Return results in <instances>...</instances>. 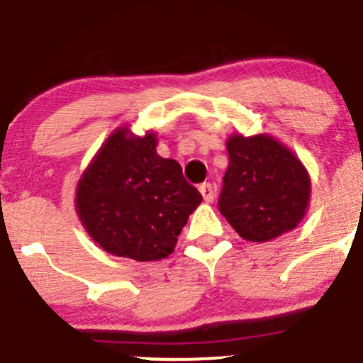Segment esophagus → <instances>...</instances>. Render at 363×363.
<instances>
[{
  "label": "esophagus",
  "instance_id": "34e87169",
  "mask_svg": "<svg viewBox=\"0 0 363 363\" xmlns=\"http://www.w3.org/2000/svg\"><path fill=\"white\" fill-rule=\"evenodd\" d=\"M200 193H202L203 200L207 203H211L212 200H214V188H212V184H208V182H203L202 186H200Z\"/></svg>",
  "mask_w": 363,
  "mask_h": 363
}]
</instances>
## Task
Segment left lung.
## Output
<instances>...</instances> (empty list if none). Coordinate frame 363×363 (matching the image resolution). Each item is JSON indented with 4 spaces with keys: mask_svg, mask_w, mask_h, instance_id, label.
<instances>
[{
    "mask_svg": "<svg viewBox=\"0 0 363 363\" xmlns=\"http://www.w3.org/2000/svg\"><path fill=\"white\" fill-rule=\"evenodd\" d=\"M226 151L218 205L233 230L259 244L296 228L309 207L311 177L295 152L267 133L230 135Z\"/></svg>",
    "mask_w": 363,
    "mask_h": 363,
    "instance_id": "1",
    "label": "left lung"
}]
</instances>
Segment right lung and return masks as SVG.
Segmentation results:
<instances>
[{
    "label": "right lung",
    "mask_w": 363,
    "mask_h": 363,
    "mask_svg": "<svg viewBox=\"0 0 363 363\" xmlns=\"http://www.w3.org/2000/svg\"><path fill=\"white\" fill-rule=\"evenodd\" d=\"M158 137L108 135L80 175L75 211L91 239L113 256L158 262L174 252L182 226L202 202L181 164L156 152Z\"/></svg>",
    "instance_id": "1"
}]
</instances>
